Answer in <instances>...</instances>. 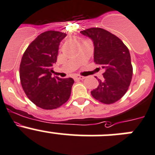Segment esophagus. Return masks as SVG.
Segmentation results:
<instances>
[{"label": "esophagus", "instance_id": "esophagus-1", "mask_svg": "<svg viewBox=\"0 0 155 155\" xmlns=\"http://www.w3.org/2000/svg\"><path fill=\"white\" fill-rule=\"evenodd\" d=\"M85 77L84 76H76L75 77V79L76 80H82V79H84Z\"/></svg>", "mask_w": 155, "mask_h": 155}]
</instances>
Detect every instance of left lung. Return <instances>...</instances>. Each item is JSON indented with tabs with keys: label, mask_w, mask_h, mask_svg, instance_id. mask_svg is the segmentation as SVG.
<instances>
[{
	"label": "left lung",
	"mask_w": 155,
	"mask_h": 155,
	"mask_svg": "<svg viewBox=\"0 0 155 155\" xmlns=\"http://www.w3.org/2000/svg\"><path fill=\"white\" fill-rule=\"evenodd\" d=\"M94 43V62L105 69L103 81L91 92L92 97L104 104L119 100L128 89L133 74L131 56L128 47L112 33L99 27L80 32Z\"/></svg>",
	"instance_id": "left-lung-1"
}]
</instances>
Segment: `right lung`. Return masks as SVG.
Here are the masks:
<instances>
[{
	"mask_svg": "<svg viewBox=\"0 0 155 155\" xmlns=\"http://www.w3.org/2000/svg\"><path fill=\"white\" fill-rule=\"evenodd\" d=\"M66 37L62 32H43L24 52L20 65L21 86L27 97L37 106L51 110L66 102L74 83L72 78L52 77L60 43Z\"/></svg>",
	"mask_w": 155,
	"mask_h": 155,
	"instance_id": "add662e5",
	"label": "right lung"
}]
</instances>
